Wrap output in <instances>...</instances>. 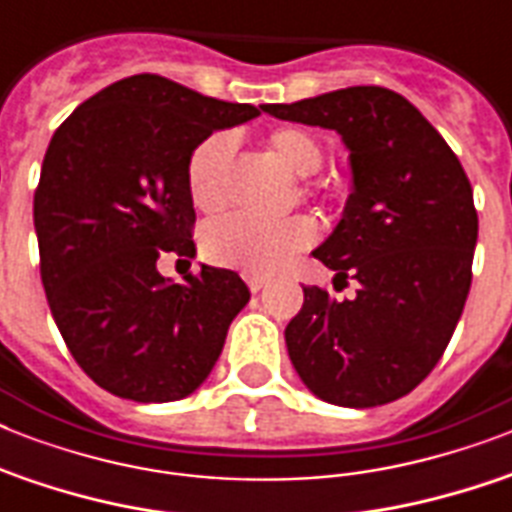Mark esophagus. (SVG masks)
Returning a JSON list of instances; mask_svg holds the SVG:
<instances>
[{
  "instance_id": "1",
  "label": "esophagus",
  "mask_w": 512,
  "mask_h": 512,
  "mask_svg": "<svg viewBox=\"0 0 512 512\" xmlns=\"http://www.w3.org/2000/svg\"><path fill=\"white\" fill-rule=\"evenodd\" d=\"M265 284H268V279H265V276H247V287L252 289V292H260V289L265 287Z\"/></svg>"
}]
</instances>
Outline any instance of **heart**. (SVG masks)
Instances as JSON below:
<instances>
[{
  "label": "heart",
  "mask_w": 512,
  "mask_h": 512,
  "mask_svg": "<svg viewBox=\"0 0 512 512\" xmlns=\"http://www.w3.org/2000/svg\"><path fill=\"white\" fill-rule=\"evenodd\" d=\"M268 154L297 177H308L321 170L324 151L311 132L297 127L273 130L265 140ZM236 156V140L228 132H215L193 148L185 167V188L191 204L199 212H217L228 199V172ZM319 231L311 217L292 215L281 220H252L244 215H228L207 225L201 236V252L209 263L249 273L268 276L276 273L289 257L311 247Z\"/></svg>",
  "instance_id": "1"
}]
</instances>
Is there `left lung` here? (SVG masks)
Listing matches in <instances>:
<instances>
[{
  "mask_svg": "<svg viewBox=\"0 0 512 512\" xmlns=\"http://www.w3.org/2000/svg\"><path fill=\"white\" fill-rule=\"evenodd\" d=\"M263 111L335 130L353 175L342 220L313 257L337 279H356V297L303 287V308L284 329L289 358L329 404H390L438 364L468 300L478 239L468 175L436 127L385 87Z\"/></svg>",
  "mask_w": 512,
  "mask_h": 512,
  "instance_id": "obj_1",
  "label": "left lung"
}]
</instances>
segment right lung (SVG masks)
I'll use <instances>...</instances> for the list:
<instances>
[{"instance_id": "right-lung-1", "label": "right lung", "mask_w": 512, "mask_h": 512, "mask_svg": "<svg viewBox=\"0 0 512 512\" xmlns=\"http://www.w3.org/2000/svg\"><path fill=\"white\" fill-rule=\"evenodd\" d=\"M260 116L156 74L108 84L52 135L34 193L39 271L71 356L138 404L191 396L249 303L239 273L201 265L175 284L156 260L196 255L185 188L193 148Z\"/></svg>"}]
</instances>
